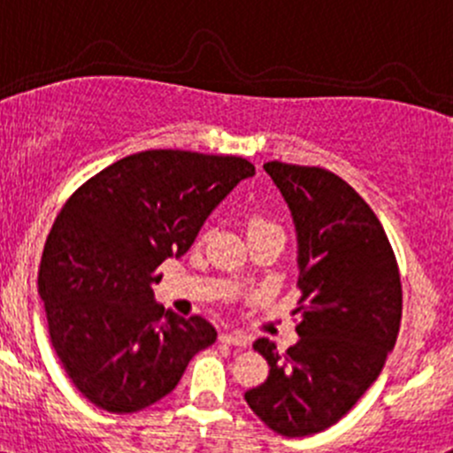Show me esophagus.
Wrapping results in <instances>:
<instances>
[{
	"label": "esophagus",
	"instance_id": "34e87169",
	"mask_svg": "<svg viewBox=\"0 0 453 453\" xmlns=\"http://www.w3.org/2000/svg\"><path fill=\"white\" fill-rule=\"evenodd\" d=\"M219 341H221V343H227V345H236V348H245V345L250 343V338L241 332H226L219 336Z\"/></svg>",
	"mask_w": 453,
	"mask_h": 453
}]
</instances>
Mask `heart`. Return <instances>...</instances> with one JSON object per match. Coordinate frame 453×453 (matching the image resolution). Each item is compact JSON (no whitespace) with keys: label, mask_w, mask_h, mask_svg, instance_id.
Listing matches in <instances>:
<instances>
[{"label":"heart","mask_w":453,"mask_h":453,"mask_svg":"<svg viewBox=\"0 0 453 453\" xmlns=\"http://www.w3.org/2000/svg\"><path fill=\"white\" fill-rule=\"evenodd\" d=\"M261 227H279V226H274V223L267 221V219H263V217L250 219V230H261Z\"/></svg>","instance_id":"obj_1"}]
</instances>
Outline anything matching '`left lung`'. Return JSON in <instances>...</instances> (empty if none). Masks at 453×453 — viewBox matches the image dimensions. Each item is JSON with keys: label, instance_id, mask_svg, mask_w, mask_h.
I'll use <instances>...</instances> for the list:
<instances>
[{"label": "left lung", "instance_id": "1", "mask_svg": "<svg viewBox=\"0 0 453 453\" xmlns=\"http://www.w3.org/2000/svg\"><path fill=\"white\" fill-rule=\"evenodd\" d=\"M263 168L296 226L301 338L288 352L258 338L270 374L245 401L276 434L301 438L338 423L379 379L401 327V272L379 217L349 183L311 165Z\"/></svg>", "mask_w": 453, "mask_h": 453}]
</instances>
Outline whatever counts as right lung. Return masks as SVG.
<instances>
[{"mask_svg":"<svg viewBox=\"0 0 453 453\" xmlns=\"http://www.w3.org/2000/svg\"><path fill=\"white\" fill-rule=\"evenodd\" d=\"M254 165L232 155L146 150L73 192L43 245L39 296L57 358L83 398L133 414L168 396L217 341L203 316L165 311L159 265L195 243L214 208Z\"/></svg>","mask_w":453,"mask_h":453,"instance_id":"add662e5","label":"right lung"}]
</instances>
